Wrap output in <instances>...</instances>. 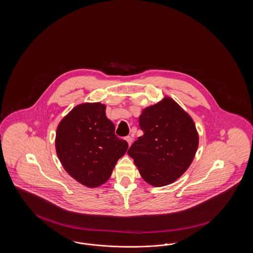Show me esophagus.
Listing matches in <instances>:
<instances>
[{
  "mask_svg": "<svg viewBox=\"0 0 253 253\" xmlns=\"http://www.w3.org/2000/svg\"><path fill=\"white\" fill-rule=\"evenodd\" d=\"M125 139H126V141L128 142V144L131 145L132 144V136H130V135H128V136H126L125 137Z\"/></svg>",
  "mask_w": 253,
  "mask_h": 253,
  "instance_id": "34e87169",
  "label": "esophagus"
}]
</instances>
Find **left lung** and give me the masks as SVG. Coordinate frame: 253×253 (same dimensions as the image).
Instances as JSON below:
<instances>
[{
    "label": "left lung",
    "mask_w": 253,
    "mask_h": 253,
    "mask_svg": "<svg viewBox=\"0 0 253 253\" xmlns=\"http://www.w3.org/2000/svg\"><path fill=\"white\" fill-rule=\"evenodd\" d=\"M143 135L128 155L147 183L162 187L177 180L190 167L198 147L193 119L170 97L147 107L139 116Z\"/></svg>",
    "instance_id": "obj_1"
}]
</instances>
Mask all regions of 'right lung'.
<instances>
[{
  "instance_id": "right-lung-1",
  "label": "right lung",
  "mask_w": 253,
  "mask_h": 253,
  "mask_svg": "<svg viewBox=\"0 0 253 253\" xmlns=\"http://www.w3.org/2000/svg\"><path fill=\"white\" fill-rule=\"evenodd\" d=\"M106 106L99 102L76 106L59 124L56 151L61 165L74 179L89 188L108 180L128 143L115 134Z\"/></svg>"
}]
</instances>
